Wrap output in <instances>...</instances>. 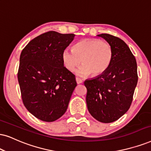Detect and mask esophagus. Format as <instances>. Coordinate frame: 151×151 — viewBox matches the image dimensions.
<instances>
[{"label": "esophagus", "instance_id": "1", "mask_svg": "<svg viewBox=\"0 0 151 151\" xmlns=\"http://www.w3.org/2000/svg\"><path fill=\"white\" fill-rule=\"evenodd\" d=\"M76 81H77V83L78 84H79V83H81L82 82H83V80L81 79H80L79 77H76Z\"/></svg>", "mask_w": 151, "mask_h": 151}]
</instances>
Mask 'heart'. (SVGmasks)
I'll list each match as a JSON object with an SVG mask.
<instances>
[{"label": "heart", "instance_id": "heart-1", "mask_svg": "<svg viewBox=\"0 0 151 151\" xmlns=\"http://www.w3.org/2000/svg\"><path fill=\"white\" fill-rule=\"evenodd\" d=\"M113 57V50L109 43L95 38L81 40L73 46L72 49H65L62 53L67 70L73 72L81 63L77 74L85 77L92 74L98 76L108 69Z\"/></svg>", "mask_w": 151, "mask_h": 151}]
</instances>
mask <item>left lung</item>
<instances>
[{
  "mask_svg": "<svg viewBox=\"0 0 151 151\" xmlns=\"http://www.w3.org/2000/svg\"><path fill=\"white\" fill-rule=\"evenodd\" d=\"M109 43L113 57L104 73L84 81L86 104L91 116L98 121L112 123L130 107L138 81L137 61L123 40L109 34H100Z\"/></svg>",
  "mask_w": 151,
  "mask_h": 151,
  "instance_id": "8db88e82",
  "label": "left lung"
}]
</instances>
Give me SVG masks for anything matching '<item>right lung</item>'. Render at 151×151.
<instances>
[{
  "label": "right lung",
  "mask_w": 151,
  "mask_h": 151,
  "mask_svg": "<svg viewBox=\"0 0 151 151\" xmlns=\"http://www.w3.org/2000/svg\"><path fill=\"white\" fill-rule=\"evenodd\" d=\"M74 36L47 32L32 40L21 53L17 77L23 103L42 121H55L65 113L77 86L75 76L64 67L62 58Z\"/></svg>",
  "instance_id": "1"
}]
</instances>
